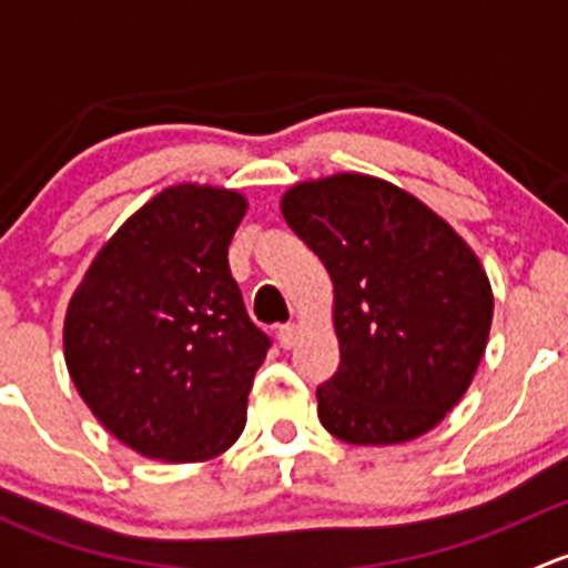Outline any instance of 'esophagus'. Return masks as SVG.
I'll return each mask as SVG.
<instances>
[{
	"label": "esophagus",
	"mask_w": 568,
	"mask_h": 568,
	"mask_svg": "<svg viewBox=\"0 0 568 568\" xmlns=\"http://www.w3.org/2000/svg\"><path fill=\"white\" fill-rule=\"evenodd\" d=\"M295 338H297V327L292 323H286L278 327V344H282L284 349H292L295 347Z\"/></svg>",
	"instance_id": "esophagus-1"
}]
</instances>
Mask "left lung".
Masks as SVG:
<instances>
[{"mask_svg":"<svg viewBox=\"0 0 568 568\" xmlns=\"http://www.w3.org/2000/svg\"><path fill=\"white\" fill-rule=\"evenodd\" d=\"M290 230L333 282L338 369L317 415L353 446L435 429L465 396L493 325V286L426 204L366 174L301 183L282 199Z\"/></svg>","mask_w":568,"mask_h":568,"instance_id":"1","label":"left lung"}]
</instances>
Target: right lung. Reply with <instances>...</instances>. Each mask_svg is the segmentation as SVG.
<instances>
[{"label": "right lung", "instance_id": "add662e5", "mask_svg": "<svg viewBox=\"0 0 568 568\" xmlns=\"http://www.w3.org/2000/svg\"><path fill=\"white\" fill-rule=\"evenodd\" d=\"M237 191L174 185L116 230L70 297L65 361L103 426L150 459L202 462L245 426L271 338L230 271Z\"/></svg>", "mask_w": 568, "mask_h": 568}]
</instances>
